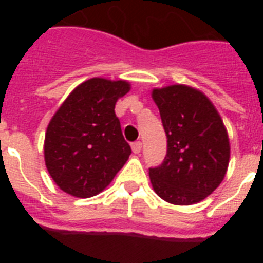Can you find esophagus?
Returning a JSON list of instances; mask_svg holds the SVG:
<instances>
[{
	"instance_id": "esophagus-1",
	"label": "esophagus",
	"mask_w": 263,
	"mask_h": 263,
	"mask_svg": "<svg viewBox=\"0 0 263 263\" xmlns=\"http://www.w3.org/2000/svg\"><path fill=\"white\" fill-rule=\"evenodd\" d=\"M132 150H133L134 154H139L141 153V150H142V142H134L133 145H132Z\"/></svg>"
}]
</instances>
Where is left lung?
I'll use <instances>...</instances> for the list:
<instances>
[{
    "mask_svg": "<svg viewBox=\"0 0 263 263\" xmlns=\"http://www.w3.org/2000/svg\"><path fill=\"white\" fill-rule=\"evenodd\" d=\"M167 136V154L148 170L155 194L174 205L200 203L227 174L231 143L221 116L208 97L194 87L173 84L154 88Z\"/></svg>",
    "mask_w": 263,
    "mask_h": 263,
    "instance_id": "obj_1",
    "label": "left lung"
}]
</instances>
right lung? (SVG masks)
Returning a JSON list of instances; mask_svg holds the SVG:
<instances>
[{
	"label": "right lung",
	"mask_w": 263,
	"mask_h": 263,
	"mask_svg": "<svg viewBox=\"0 0 263 263\" xmlns=\"http://www.w3.org/2000/svg\"><path fill=\"white\" fill-rule=\"evenodd\" d=\"M130 90L126 80L92 78L68 95L48 122L45 163L66 194L87 199L104 191L132 148L116 117L117 100Z\"/></svg>",
	"instance_id": "add662e5"
}]
</instances>
